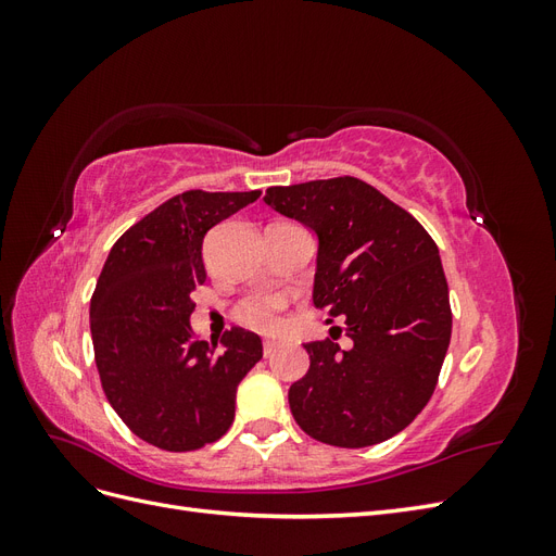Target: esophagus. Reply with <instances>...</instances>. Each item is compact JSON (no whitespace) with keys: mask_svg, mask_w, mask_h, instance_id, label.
<instances>
[{"mask_svg":"<svg viewBox=\"0 0 556 556\" xmlns=\"http://www.w3.org/2000/svg\"><path fill=\"white\" fill-rule=\"evenodd\" d=\"M278 348H280V343H278V341L266 339V341H264V357H271Z\"/></svg>","mask_w":556,"mask_h":556,"instance_id":"esophagus-1","label":"esophagus"}]
</instances>
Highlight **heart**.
<instances>
[{
    "instance_id": "heart-1",
    "label": "heart",
    "mask_w": 556,
    "mask_h": 556,
    "mask_svg": "<svg viewBox=\"0 0 556 556\" xmlns=\"http://www.w3.org/2000/svg\"><path fill=\"white\" fill-rule=\"evenodd\" d=\"M285 301L276 294H255L243 301L239 317L260 331H276L282 327Z\"/></svg>"
}]
</instances>
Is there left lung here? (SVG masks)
Masks as SVG:
<instances>
[{
	"label": "left lung",
	"mask_w": 556,
	"mask_h": 556,
	"mask_svg": "<svg viewBox=\"0 0 556 556\" xmlns=\"http://www.w3.org/2000/svg\"><path fill=\"white\" fill-rule=\"evenodd\" d=\"M264 201L315 233L313 304L345 317L352 341L348 350L331 339L304 345L311 368L290 387L296 425L336 447L392 439L429 403L450 345L439 245L352 176L268 188Z\"/></svg>",
	"instance_id": "left-lung-1"
}]
</instances>
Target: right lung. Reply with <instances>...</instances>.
Masks as SVG:
<instances>
[{"instance_id": "right-lung-1", "label": "right lung", "mask_w": 556, "mask_h": 556, "mask_svg": "<svg viewBox=\"0 0 556 556\" xmlns=\"http://www.w3.org/2000/svg\"><path fill=\"white\" fill-rule=\"evenodd\" d=\"M262 192L190 190L148 213L111 248L90 301L104 394L141 441L199 450L229 431L239 382L262 359L255 331L231 327L199 341L192 292L206 282L201 245L211 227Z\"/></svg>"}]
</instances>
